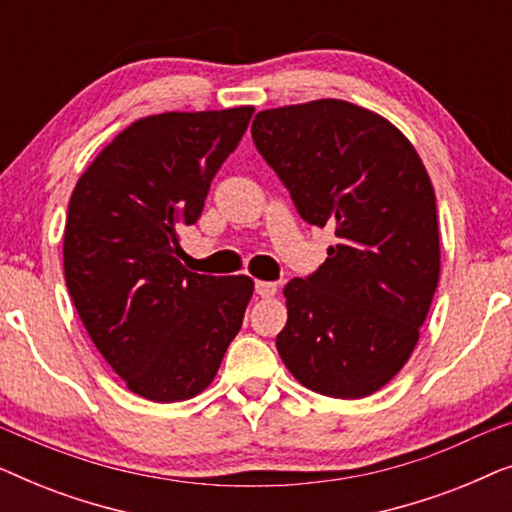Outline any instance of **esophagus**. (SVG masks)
Wrapping results in <instances>:
<instances>
[{
  "instance_id": "1",
  "label": "esophagus",
  "mask_w": 512,
  "mask_h": 512,
  "mask_svg": "<svg viewBox=\"0 0 512 512\" xmlns=\"http://www.w3.org/2000/svg\"><path fill=\"white\" fill-rule=\"evenodd\" d=\"M256 293L261 298L277 296V284L275 282H256Z\"/></svg>"
}]
</instances>
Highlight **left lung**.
Masks as SVG:
<instances>
[{"instance_id":"8db88e82","label":"left lung","mask_w":512,"mask_h":512,"mask_svg":"<svg viewBox=\"0 0 512 512\" xmlns=\"http://www.w3.org/2000/svg\"><path fill=\"white\" fill-rule=\"evenodd\" d=\"M251 137L298 214L338 237L314 275L284 286L277 352L317 394H375L415 352L438 286L429 172L394 123L345 100L258 111Z\"/></svg>"}]
</instances>
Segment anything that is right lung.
<instances>
[{"label": "right lung", "mask_w": 512, "mask_h": 512, "mask_svg": "<svg viewBox=\"0 0 512 512\" xmlns=\"http://www.w3.org/2000/svg\"><path fill=\"white\" fill-rule=\"evenodd\" d=\"M251 114L254 107L139 118L97 153L69 198V296L100 354L146 401L205 391L242 326L254 279L188 272L179 230L200 219Z\"/></svg>", "instance_id": "right-lung-1"}]
</instances>
